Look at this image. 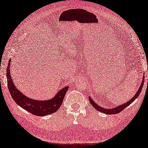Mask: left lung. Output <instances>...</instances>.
Here are the masks:
<instances>
[{
	"label": "left lung",
	"mask_w": 148,
	"mask_h": 148,
	"mask_svg": "<svg viewBox=\"0 0 148 148\" xmlns=\"http://www.w3.org/2000/svg\"><path fill=\"white\" fill-rule=\"evenodd\" d=\"M144 77L143 78V80H142V82L141 84L140 85V86L139 89L138 90V91H136V93L135 95V96L131 99L130 100H129L127 102H125L124 103V104H122L121 106H119L118 107H116V108H114L112 109H107V108H103L102 107H101L97 105V103H95L94 102V101H92V99H91V98L90 97H89V101L91 103V104L93 106L97 111L102 112L103 113H106L107 114H116L118 113L119 112H121L122 110H123L124 108H126L127 106H129L131 103H132L133 101H134L136 98L138 97V96L140 95L141 91L143 88V84H144Z\"/></svg>",
	"instance_id": "8db88e82"
}]
</instances>
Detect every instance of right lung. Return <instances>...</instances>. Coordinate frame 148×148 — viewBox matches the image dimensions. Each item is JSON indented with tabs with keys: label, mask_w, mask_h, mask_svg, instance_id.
<instances>
[{
	"label": "right lung",
	"mask_w": 148,
	"mask_h": 148,
	"mask_svg": "<svg viewBox=\"0 0 148 148\" xmlns=\"http://www.w3.org/2000/svg\"><path fill=\"white\" fill-rule=\"evenodd\" d=\"M10 62L11 60L8 61L7 69V84L10 95L15 102L24 110L36 116H42L57 112L62 105L69 87L66 86L60 90L51 100L37 101L30 99L22 94L14 86L10 75Z\"/></svg>",
	"instance_id": "obj_1"
}]
</instances>
